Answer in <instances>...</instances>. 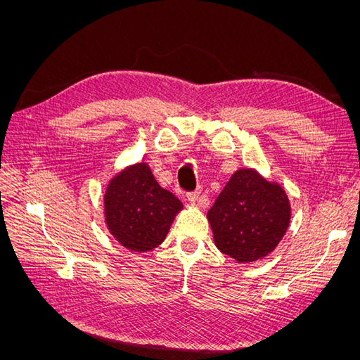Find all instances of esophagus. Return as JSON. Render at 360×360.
Returning a JSON list of instances; mask_svg holds the SVG:
<instances>
[{"label": "esophagus", "mask_w": 360, "mask_h": 360, "mask_svg": "<svg viewBox=\"0 0 360 360\" xmlns=\"http://www.w3.org/2000/svg\"><path fill=\"white\" fill-rule=\"evenodd\" d=\"M200 195H201V192H200V191H197V192H192V193H188V200H189V202H192V204L198 202V200H200Z\"/></svg>", "instance_id": "obj_1"}]
</instances>
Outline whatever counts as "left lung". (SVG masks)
Wrapping results in <instances>:
<instances>
[{
    "mask_svg": "<svg viewBox=\"0 0 360 360\" xmlns=\"http://www.w3.org/2000/svg\"><path fill=\"white\" fill-rule=\"evenodd\" d=\"M290 219L284 188L254 168L237 169L207 213L216 248L242 264L274 252Z\"/></svg>",
    "mask_w": 360,
    "mask_h": 360,
    "instance_id": "1",
    "label": "left lung"
}]
</instances>
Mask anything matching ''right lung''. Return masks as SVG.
Masks as SVG:
<instances>
[{"label": "right lung", "mask_w": 360, "mask_h": 360, "mask_svg": "<svg viewBox=\"0 0 360 360\" xmlns=\"http://www.w3.org/2000/svg\"><path fill=\"white\" fill-rule=\"evenodd\" d=\"M183 204L159 186L147 162L129 165L110 180L103 195L108 231L132 252L158 248Z\"/></svg>", "instance_id": "1"}]
</instances>
